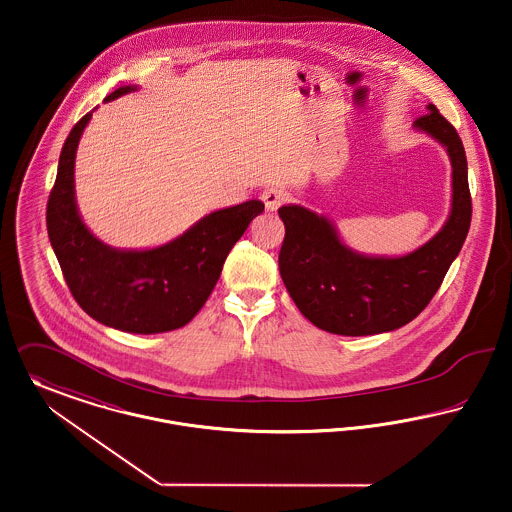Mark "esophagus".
I'll return each mask as SVG.
<instances>
[{
  "label": "esophagus",
  "mask_w": 512,
  "mask_h": 512,
  "mask_svg": "<svg viewBox=\"0 0 512 512\" xmlns=\"http://www.w3.org/2000/svg\"><path fill=\"white\" fill-rule=\"evenodd\" d=\"M287 198L289 196H287L285 190L275 189V187L264 190V194H262V202H264L268 212H275L279 206H283L287 202Z\"/></svg>",
  "instance_id": "34e87169"
}]
</instances>
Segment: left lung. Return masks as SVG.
Wrapping results in <instances>:
<instances>
[{
  "mask_svg": "<svg viewBox=\"0 0 512 512\" xmlns=\"http://www.w3.org/2000/svg\"><path fill=\"white\" fill-rule=\"evenodd\" d=\"M412 127L435 138L453 167L451 214L414 252L368 256L343 243L327 217L296 204L279 208L285 223L281 279L302 316L323 331L360 337L412 322L441 287L468 235L472 198L460 136L433 104Z\"/></svg>",
  "mask_w": 512,
  "mask_h": 512,
  "instance_id": "obj_1",
  "label": "left lung"
}]
</instances>
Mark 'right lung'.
Instances as JSON below:
<instances>
[{"label": "right lung", "instance_id": "obj_1", "mask_svg": "<svg viewBox=\"0 0 512 512\" xmlns=\"http://www.w3.org/2000/svg\"><path fill=\"white\" fill-rule=\"evenodd\" d=\"M136 86H121L111 102ZM92 111L67 136L48 200L46 225L63 277L82 310L113 329L152 335L179 329L212 295L223 262L246 227L264 212L260 200L216 210L183 235L146 250L111 248L84 225L75 198V156Z\"/></svg>", "mask_w": 512, "mask_h": 512}]
</instances>
